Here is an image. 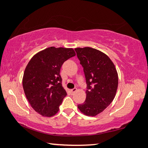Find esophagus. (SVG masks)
<instances>
[{"label": "esophagus", "mask_w": 148, "mask_h": 148, "mask_svg": "<svg viewBox=\"0 0 148 148\" xmlns=\"http://www.w3.org/2000/svg\"><path fill=\"white\" fill-rule=\"evenodd\" d=\"M76 91H77V89H76V88H74V89H72L71 90V92H72V94L74 93V92H76Z\"/></svg>", "instance_id": "34e87169"}]
</instances>
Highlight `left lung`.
Returning a JSON list of instances; mask_svg holds the SVG:
<instances>
[{
	"instance_id": "8db88e82",
	"label": "left lung",
	"mask_w": 148,
	"mask_h": 148,
	"mask_svg": "<svg viewBox=\"0 0 148 148\" xmlns=\"http://www.w3.org/2000/svg\"><path fill=\"white\" fill-rule=\"evenodd\" d=\"M86 79V99L77 105L82 113L95 116L113 101L118 86V75L115 65L106 54L92 47L75 49Z\"/></svg>"
}]
</instances>
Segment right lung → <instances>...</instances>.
I'll use <instances>...</instances> for the list:
<instances>
[{"label": "right lung", "instance_id": "add662e5", "mask_svg": "<svg viewBox=\"0 0 148 148\" xmlns=\"http://www.w3.org/2000/svg\"><path fill=\"white\" fill-rule=\"evenodd\" d=\"M75 56L72 48L50 47L34 55L27 64L23 90L32 108L42 116L51 117L58 112L67 95L60 70L64 61Z\"/></svg>", "mask_w": 148, "mask_h": 148}]
</instances>
